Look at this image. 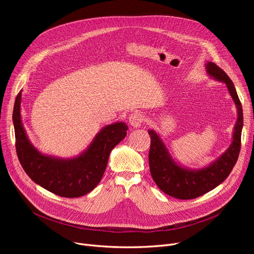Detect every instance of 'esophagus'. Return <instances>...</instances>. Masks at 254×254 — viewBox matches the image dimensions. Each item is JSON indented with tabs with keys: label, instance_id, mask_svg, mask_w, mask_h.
<instances>
[{
	"label": "esophagus",
	"instance_id": "obj_1",
	"mask_svg": "<svg viewBox=\"0 0 254 254\" xmlns=\"http://www.w3.org/2000/svg\"><path fill=\"white\" fill-rule=\"evenodd\" d=\"M145 119V115L143 112L141 111H135L132 112L129 117H128V120H129V124L131 125V127H141L142 123L144 122Z\"/></svg>",
	"mask_w": 254,
	"mask_h": 254
}]
</instances>
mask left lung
Here are the masks:
<instances>
[{
  "instance_id": "left-lung-1",
  "label": "left lung",
  "mask_w": 254,
  "mask_h": 254,
  "mask_svg": "<svg viewBox=\"0 0 254 254\" xmlns=\"http://www.w3.org/2000/svg\"><path fill=\"white\" fill-rule=\"evenodd\" d=\"M206 69L210 76L226 84L237 106L238 119L230 148L209 167L192 171L178 166L169 154L165 144L156 132L152 129L148 130L151 139L148 155L151 176L159 190L180 199L198 197L222 183L235 167L241 149L243 110L234 83L226 73L214 63H208Z\"/></svg>"
}]
</instances>
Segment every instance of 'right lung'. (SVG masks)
Masks as SVG:
<instances>
[{
    "instance_id": "right-lung-1",
    "label": "right lung",
    "mask_w": 254,
    "mask_h": 254,
    "mask_svg": "<svg viewBox=\"0 0 254 254\" xmlns=\"http://www.w3.org/2000/svg\"><path fill=\"white\" fill-rule=\"evenodd\" d=\"M21 91L13 109L15 147L19 163L28 176L48 191L63 197H78L91 191L101 181L111 150L124 140L127 127L115 123L105 127L89 148L72 159H60L40 153L29 141L20 118Z\"/></svg>"
}]
</instances>
